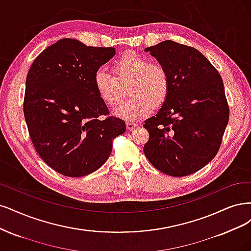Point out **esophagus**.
I'll list each match as a JSON object with an SVG mask.
<instances>
[{"mask_svg":"<svg viewBox=\"0 0 251 251\" xmlns=\"http://www.w3.org/2000/svg\"><path fill=\"white\" fill-rule=\"evenodd\" d=\"M136 126H137V123L133 122V121H127L126 122V127L128 130H133Z\"/></svg>","mask_w":251,"mask_h":251,"instance_id":"34e87169","label":"esophagus"}]
</instances>
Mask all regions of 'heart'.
<instances>
[{
    "label": "heart",
    "mask_w": 251,
    "mask_h": 251,
    "mask_svg": "<svg viewBox=\"0 0 251 251\" xmlns=\"http://www.w3.org/2000/svg\"><path fill=\"white\" fill-rule=\"evenodd\" d=\"M112 76L98 71L94 76V85L100 99L109 107H117L124 99V87L129 85L131 97L115 111L125 120L147 116L152 107L159 108L167 101L171 80L163 64L150 62L137 53H126L111 66Z\"/></svg>",
    "instance_id": "heart-1"
}]
</instances>
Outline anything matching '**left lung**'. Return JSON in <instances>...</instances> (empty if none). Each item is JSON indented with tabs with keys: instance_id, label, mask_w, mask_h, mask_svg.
Masks as SVG:
<instances>
[{
	"instance_id": "obj_1",
	"label": "left lung",
	"mask_w": 251,
	"mask_h": 251,
	"mask_svg": "<svg viewBox=\"0 0 251 251\" xmlns=\"http://www.w3.org/2000/svg\"><path fill=\"white\" fill-rule=\"evenodd\" d=\"M146 51L167 69L171 88L157 114L145 121L149 140L144 153L167 175L193 174L216 156L228 123L222 78L193 47L165 40Z\"/></svg>"
}]
</instances>
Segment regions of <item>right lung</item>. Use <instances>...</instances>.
Instances as JSON below:
<instances>
[{
  "mask_svg": "<svg viewBox=\"0 0 251 251\" xmlns=\"http://www.w3.org/2000/svg\"><path fill=\"white\" fill-rule=\"evenodd\" d=\"M115 54V48L62 38L40 53L28 72L24 115L31 141L45 163L64 176L98 170L112 141L126 131L94 85L96 73Z\"/></svg>",
  "mask_w": 251,
  "mask_h": 251,
  "instance_id": "obj_1",
  "label": "right lung"
}]
</instances>
